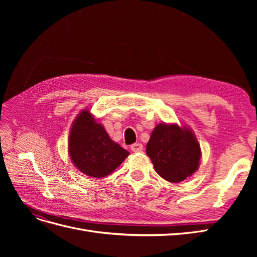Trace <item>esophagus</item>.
<instances>
[{
	"label": "esophagus",
	"instance_id": "1",
	"mask_svg": "<svg viewBox=\"0 0 257 257\" xmlns=\"http://www.w3.org/2000/svg\"><path fill=\"white\" fill-rule=\"evenodd\" d=\"M131 149H132V151H133V152H141L144 149V146L142 144H139V143L138 144H134V145L131 146Z\"/></svg>",
	"mask_w": 257,
	"mask_h": 257
}]
</instances>
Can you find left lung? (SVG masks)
I'll return each mask as SVG.
<instances>
[{
	"label": "left lung",
	"mask_w": 257,
	"mask_h": 257,
	"mask_svg": "<svg viewBox=\"0 0 257 257\" xmlns=\"http://www.w3.org/2000/svg\"><path fill=\"white\" fill-rule=\"evenodd\" d=\"M146 153L163 179L178 183L197 172L201 149L193 130L178 123H160L152 131Z\"/></svg>",
	"instance_id": "obj_1"
}]
</instances>
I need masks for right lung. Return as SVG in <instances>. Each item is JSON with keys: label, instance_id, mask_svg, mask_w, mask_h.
I'll use <instances>...</instances> for the list:
<instances>
[{"label": "right lung", "instance_id": "right-lung-1", "mask_svg": "<svg viewBox=\"0 0 257 257\" xmlns=\"http://www.w3.org/2000/svg\"><path fill=\"white\" fill-rule=\"evenodd\" d=\"M67 149L77 169L97 179L110 175L130 154L112 141L89 108H84L74 119Z\"/></svg>", "mask_w": 257, "mask_h": 257}]
</instances>
